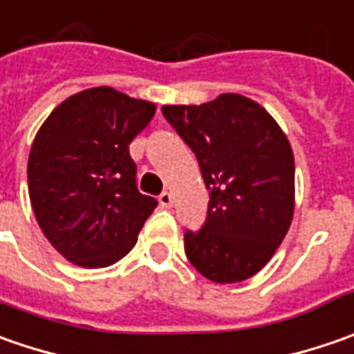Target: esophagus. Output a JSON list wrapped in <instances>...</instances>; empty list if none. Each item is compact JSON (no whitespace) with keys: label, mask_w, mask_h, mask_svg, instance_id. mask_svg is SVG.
Here are the masks:
<instances>
[{"label":"esophagus","mask_w":354,"mask_h":354,"mask_svg":"<svg viewBox=\"0 0 354 354\" xmlns=\"http://www.w3.org/2000/svg\"><path fill=\"white\" fill-rule=\"evenodd\" d=\"M159 205H161L163 209H171V205H173V197H171V193L163 191V193L159 195Z\"/></svg>","instance_id":"1"}]
</instances>
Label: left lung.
<instances>
[{"mask_svg": "<svg viewBox=\"0 0 354 354\" xmlns=\"http://www.w3.org/2000/svg\"><path fill=\"white\" fill-rule=\"evenodd\" d=\"M161 112L195 151L211 193L205 226L185 232L189 262L214 283L252 278L292 225L295 163L288 136L260 104L232 92Z\"/></svg>", "mask_w": 354, "mask_h": 354, "instance_id": "obj_1", "label": "left lung"}]
</instances>
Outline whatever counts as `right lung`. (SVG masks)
Instances as JSON below:
<instances>
[{"mask_svg":"<svg viewBox=\"0 0 354 354\" xmlns=\"http://www.w3.org/2000/svg\"><path fill=\"white\" fill-rule=\"evenodd\" d=\"M153 116V102L96 86L68 96L37 131L29 198L45 238L68 262L106 268L136 246L157 201L136 187L129 143Z\"/></svg>","mask_w":354,"mask_h":354,"instance_id":"right-lung-1","label":"right lung"}]
</instances>
